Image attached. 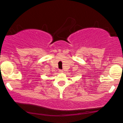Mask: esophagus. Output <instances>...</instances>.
Here are the masks:
<instances>
[{
  "instance_id": "obj_1",
  "label": "esophagus",
  "mask_w": 123,
  "mask_h": 123,
  "mask_svg": "<svg viewBox=\"0 0 123 123\" xmlns=\"http://www.w3.org/2000/svg\"><path fill=\"white\" fill-rule=\"evenodd\" d=\"M59 72L60 73H62V72H63V71L62 70H61V69H59Z\"/></svg>"
}]
</instances>
